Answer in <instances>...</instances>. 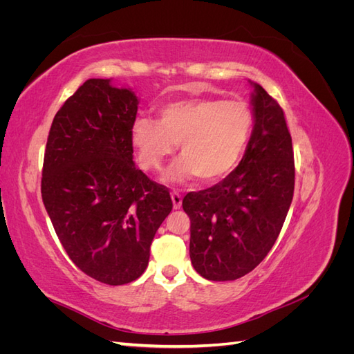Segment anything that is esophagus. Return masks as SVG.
<instances>
[{
	"label": "esophagus",
	"instance_id": "obj_1",
	"mask_svg": "<svg viewBox=\"0 0 354 354\" xmlns=\"http://www.w3.org/2000/svg\"><path fill=\"white\" fill-rule=\"evenodd\" d=\"M171 199H173V207L176 208V209H178L180 207H181V201H183V199H181V195L178 194V192H173V194H171Z\"/></svg>",
	"mask_w": 354,
	"mask_h": 354
}]
</instances>
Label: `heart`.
I'll return each mask as SVG.
<instances>
[{
	"instance_id": "obj_1",
	"label": "heart",
	"mask_w": 354,
	"mask_h": 354,
	"mask_svg": "<svg viewBox=\"0 0 354 354\" xmlns=\"http://www.w3.org/2000/svg\"><path fill=\"white\" fill-rule=\"evenodd\" d=\"M254 113L246 103L223 99H183L164 104L159 120L140 116L131 125V143L142 168L158 171L180 143L183 155L167 180L198 177L217 183L236 168L251 138Z\"/></svg>"
}]
</instances>
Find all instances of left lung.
<instances>
[{
  "label": "left lung",
  "mask_w": 354,
  "mask_h": 354,
  "mask_svg": "<svg viewBox=\"0 0 354 354\" xmlns=\"http://www.w3.org/2000/svg\"><path fill=\"white\" fill-rule=\"evenodd\" d=\"M254 85V128L239 165L205 190L190 192V260L208 281H234L254 270L279 236L294 196L292 138L285 113Z\"/></svg>",
  "instance_id": "8db88e82"
}]
</instances>
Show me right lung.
<instances>
[{"instance_id":"obj_1","label":"right lung","mask_w":354,"mask_h":354,"mask_svg":"<svg viewBox=\"0 0 354 354\" xmlns=\"http://www.w3.org/2000/svg\"><path fill=\"white\" fill-rule=\"evenodd\" d=\"M138 100L111 80L85 81L53 120L41 195L73 264L106 285L146 270L156 230L173 209L169 192L133 160Z\"/></svg>"}]
</instances>
